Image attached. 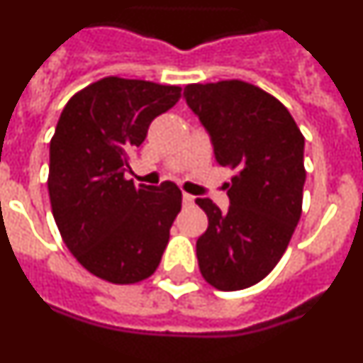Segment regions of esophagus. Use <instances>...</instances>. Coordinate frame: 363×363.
<instances>
[{
    "mask_svg": "<svg viewBox=\"0 0 363 363\" xmlns=\"http://www.w3.org/2000/svg\"><path fill=\"white\" fill-rule=\"evenodd\" d=\"M182 205L184 206L194 205V196H190V194H186V191H184V194H182Z\"/></svg>",
    "mask_w": 363,
    "mask_h": 363,
    "instance_id": "1",
    "label": "esophagus"
}]
</instances>
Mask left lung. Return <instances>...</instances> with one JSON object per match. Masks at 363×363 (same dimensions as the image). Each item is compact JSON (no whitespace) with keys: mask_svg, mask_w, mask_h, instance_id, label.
I'll use <instances>...</instances> for the list:
<instances>
[{"mask_svg":"<svg viewBox=\"0 0 363 363\" xmlns=\"http://www.w3.org/2000/svg\"><path fill=\"white\" fill-rule=\"evenodd\" d=\"M184 99L212 136L216 162L234 169L221 212L197 197L208 228L197 240L203 279L236 291L269 275L303 212L304 136L282 103L238 79L194 83Z\"/></svg>","mask_w":363,"mask_h":363,"instance_id":"obj_1","label":"left lung"}]
</instances>
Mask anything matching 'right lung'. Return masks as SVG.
<instances>
[{"mask_svg": "<svg viewBox=\"0 0 363 363\" xmlns=\"http://www.w3.org/2000/svg\"><path fill=\"white\" fill-rule=\"evenodd\" d=\"M181 86L103 77L69 97L50 144L51 212L62 242L97 279L136 284L157 271L182 203L175 182L125 179L149 123Z\"/></svg>", "mask_w": 363, "mask_h": 363, "instance_id": "add662e5", "label": "right lung"}]
</instances>
